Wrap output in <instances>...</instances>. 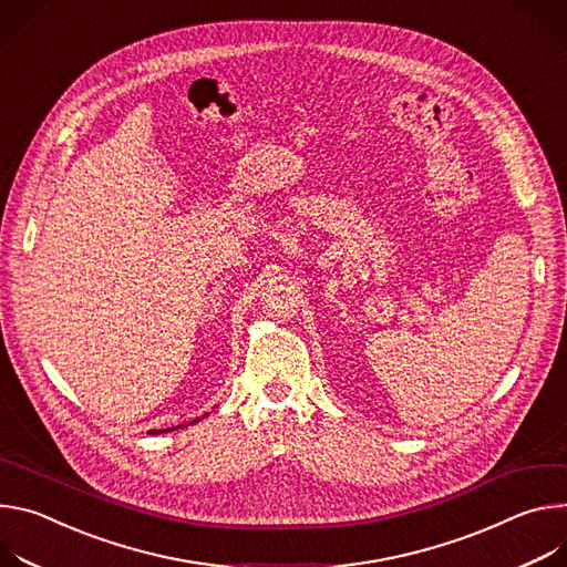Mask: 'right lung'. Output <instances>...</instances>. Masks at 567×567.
Returning a JSON list of instances; mask_svg holds the SVG:
<instances>
[{"instance_id": "obj_1", "label": "right lung", "mask_w": 567, "mask_h": 567, "mask_svg": "<svg viewBox=\"0 0 567 567\" xmlns=\"http://www.w3.org/2000/svg\"><path fill=\"white\" fill-rule=\"evenodd\" d=\"M196 421H200V419H196ZM196 421H194V423H196ZM166 430H175V427H166ZM166 430H159V432H166ZM151 434H153V430H151Z\"/></svg>"}]
</instances>
